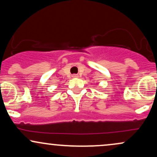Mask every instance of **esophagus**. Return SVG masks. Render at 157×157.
Returning <instances> with one entry per match:
<instances>
[{"instance_id": "esophagus-1", "label": "esophagus", "mask_w": 157, "mask_h": 157, "mask_svg": "<svg viewBox=\"0 0 157 157\" xmlns=\"http://www.w3.org/2000/svg\"><path fill=\"white\" fill-rule=\"evenodd\" d=\"M78 77V75H72V77Z\"/></svg>"}]
</instances>
